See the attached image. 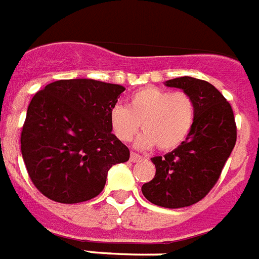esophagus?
Wrapping results in <instances>:
<instances>
[{"label": "esophagus", "instance_id": "34e87169", "mask_svg": "<svg viewBox=\"0 0 259 259\" xmlns=\"http://www.w3.org/2000/svg\"><path fill=\"white\" fill-rule=\"evenodd\" d=\"M140 160H142V156H140V154H137V153H134V152H132V153H130V161L137 162V161H140Z\"/></svg>", "mask_w": 259, "mask_h": 259}]
</instances>
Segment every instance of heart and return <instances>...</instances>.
<instances>
[{"label":"heart","mask_w":259,"mask_h":259,"mask_svg":"<svg viewBox=\"0 0 259 259\" xmlns=\"http://www.w3.org/2000/svg\"><path fill=\"white\" fill-rule=\"evenodd\" d=\"M113 133L121 141H130L140 126L144 133L136 145L140 149L172 150L188 137L195 122V102L184 91L170 93L160 87L148 86L134 91L127 107L114 106L109 114Z\"/></svg>","instance_id":"obj_1"}]
</instances>
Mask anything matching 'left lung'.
<instances>
[{
    "mask_svg": "<svg viewBox=\"0 0 259 259\" xmlns=\"http://www.w3.org/2000/svg\"><path fill=\"white\" fill-rule=\"evenodd\" d=\"M165 86L192 97L195 122L181 145L152 158L156 175L141 191L153 204L181 208L200 201L217 184L237 142V125L230 103L211 83L181 76Z\"/></svg>",
    "mask_w": 259,
    "mask_h": 259,
    "instance_id": "1",
    "label": "left lung"
}]
</instances>
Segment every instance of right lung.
<instances>
[{"label":"right lung","mask_w":259,"mask_h":259,"mask_svg":"<svg viewBox=\"0 0 259 259\" xmlns=\"http://www.w3.org/2000/svg\"><path fill=\"white\" fill-rule=\"evenodd\" d=\"M125 91L94 79H64L32 98L21 153L34 187L64 204L87 201L105 188L107 172L130 152L111 132L109 114Z\"/></svg>","instance_id":"obj_1"}]
</instances>
